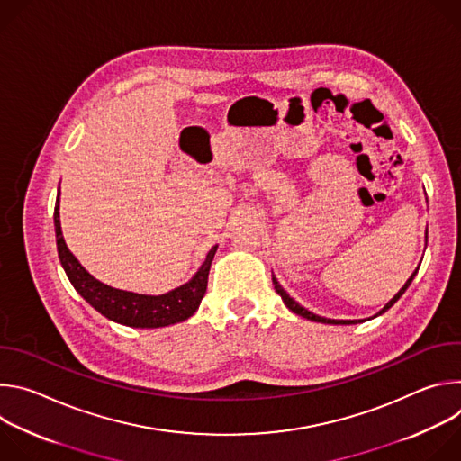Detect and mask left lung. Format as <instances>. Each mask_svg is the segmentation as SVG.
Listing matches in <instances>:
<instances>
[{
    "label": "left lung",
    "mask_w": 461,
    "mask_h": 461,
    "mask_svg": "<svg viewBox=\"0 0 461 461\" xmlns=\"http://www.w3.org/2000/svg\"><path fill=\"white\" fill-rule=\"evenodd\" d=\"M420 270V268H418ZM418 270L411 276V279L403 285V288L396 294V295H393L384 306H383V310H379L374 317H377V315H381V313H384L390 306H393V304H396V301L407 292V288L411 286V283H412V279H414V276L418 274ZM272 281H274V286H276V292L281 295V299H283V303L286 304V308H290L294 313H297V315H301V317H306V319H310V321H315V322H324V324H356V322H363L365 319H354V321H343V319H326V317H321V315H315V313H312L310 310H306L304 306H301L297 301H294L286 292H285V288L279 285V281L272 276Z\"/></svg>",
    "instance_id": "obj_1"
}]
</instances>
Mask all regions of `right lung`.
Here are the masks:
<instances>
[{
    "mask_svg": "<svg viewBox=\"0 0 461 461\" xmlns=\"http://www.w3.org/2000/svg\"><path fill=\"white\" fill-rule=\"evenodd\" d=\"M59 191L54 206V230H56V246L59 262L68 274L75 290L102 315L107 319L133 326V328H160L169 326L191 317L199 308L206 288L212 260L215 257L217 246L210 249L203 267L193 276V279L167 294L162 295H142L125 290H116L95 279L82 265L78 258L69 251L63 240L59 226Z\"/></svg>",
    "mask_w": 461,
    "mask_h": 461,
    "instance_id": "1",
    "label": "right lung"
}]
</instances>
